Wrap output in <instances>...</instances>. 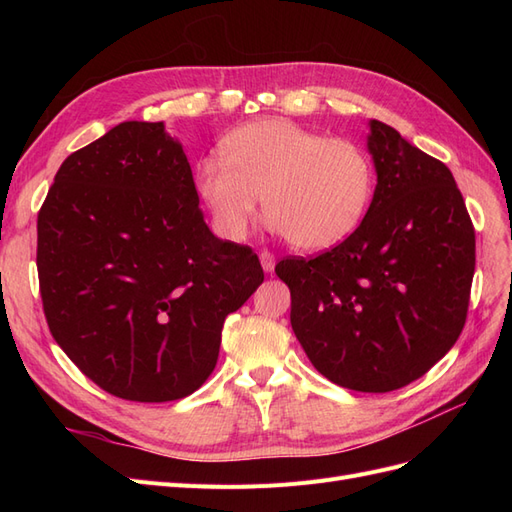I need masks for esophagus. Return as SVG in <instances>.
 <instances>
[{
    "label": "esophagus",
    "instance_id": "34e87169",
    "mask_svg": "<svg viewBox=\"0 0 512 512\" xmlns=\"http://www.w3.org/2000/svg\"><path fill=\"white\" fill-rule=\"evenodd\" d=\"M258 258H260V265H262V269H265L267 273H271V271L275 269V256H273L271 252H260V254H258Z\"/></svg>",
    "mask_w": 512,
    "mask_h": 512
}]
</instances>
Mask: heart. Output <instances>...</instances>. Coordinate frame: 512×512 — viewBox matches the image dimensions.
Masks as SVG:
<instances>
[{
    "mask_svg": "<svg viewBox=\"0 0 512 512\" xmlns=\"http://www.w3.org/2000/svg\"><path fill=\"white\" fill-rule=\"evenodd\" d=\"M220 158L198 162L194 188L228 241L247 235L262 196L271 228L292 247L327 250L361 224L374 194V164L359 143L280 117L232 130Z\"/></svg>",
    "mask_w": 512,
    "mask_h": 512,
    "instance_id": "b5f03b06",
    "label": "heart"
}]
</instances>
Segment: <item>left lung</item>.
I'll return each mask as SVG.
<instances>
[{
    "label": "left lung",
    "instance_id": "obj_1",
    "mask_svg": "<svg viewBox=\"0 0 512 512\" xmlns=\"http://www.w3.org/2000/svg\"><path fill=\"white\" fill-rule=\"evenodd\" d=\"M367 149L378 183L348 239L288 256L290 324L324 378L389 393L425 376L463 331L476 265L474 226L453 173L382 121Z\"/></svg>",
    "mask_w": 512,
    "mask_h": 512
}]
</instances>
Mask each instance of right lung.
I'll list each match as a JSON object with an SVG mask.
<instances>
[{
	"mask_svg": "<svg viewBox=\"0 0 512 512\" xmlns=\"http://www.w3.org/2000/svg\"><path fill=\"white\" fill-rule=\"evenodd\" d=\"M51 335L100 389L141 404L192 395L228 314L265 280L252 247L205 224L164 123L123 121L70 153L38 213Z\"/></svg>",
	"mask_w": 512,
	"mask_h": 512,
	"instance_id": "right-lung-1",
	"label": "right lung"
}]
</instances>
